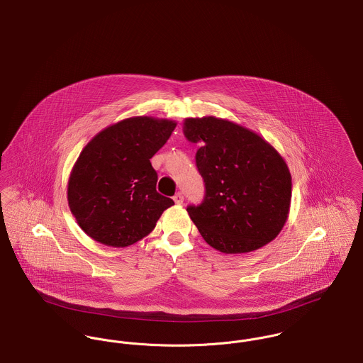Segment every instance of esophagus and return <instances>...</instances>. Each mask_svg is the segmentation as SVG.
Masks as SVG:
<instances>
[{
  "label": "esophagus",
  "instance_id": "esophagus-1",
  "mask_svg": "<svg viewBox=\"0 0 363 363\" xmlns=\"http://www.w3.org/2000/svg\"><path fill=\"white\" fill-rule=\"evenodd\" d=\"M174 201H175L177 204H182V203H184V195H182L181 192H178L177 195L174 196Z\"/></svg>",
  "mask_w": 363,
  "mask_h": 363
}]
</instances>
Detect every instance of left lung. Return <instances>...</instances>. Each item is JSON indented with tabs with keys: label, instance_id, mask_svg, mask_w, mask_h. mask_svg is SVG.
Here are the masks:
<instances>
[{
	"label": "left lung",
	"instance_id": "8db88e82",
	"mask_svg": "<svg viewBox=\"0 0 363 363\" xmlns=\"http://www.w3.org/2000/svg\"><path fill=\"white\" fill-rule=\"evenodd\" d=\"M184 134L200 143L196 166L206 195L186 211L203 239L225 254L272 242L291 201V175L279 152L249 128L214 116L185 118Z\"/></svg>",
	"mask_w": 363,
	"mask_h": 363
}]
</instances>
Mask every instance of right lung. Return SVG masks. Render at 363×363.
I'll return each instance as SVG.
<instances>
[{"mask_svg": "<svg viewBox=\"0 0 363 363\" xmlns=\"http://www.w3.org/2000/svg\"><path fill=\"white\" fill-rule=\"evenodd\" d=\"M177 123L137 116L89 140L67 182V201L79 226L95 242L127 247L147 236L172 199L156 191L153 155Z\"/></svg>", "mask_w": 363, "mask_h": 363, "instance_id": "add662e5", "label": "right lung"}]
</instances>
